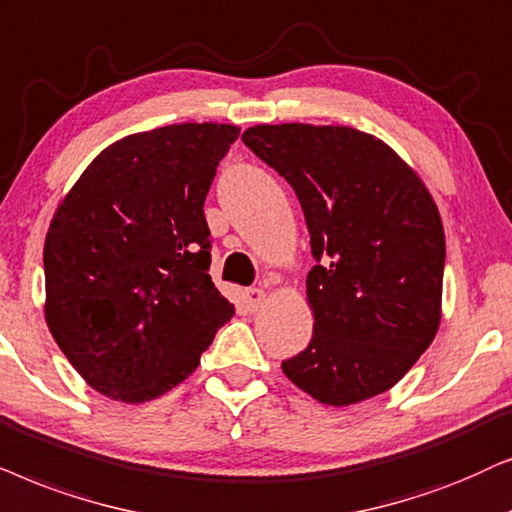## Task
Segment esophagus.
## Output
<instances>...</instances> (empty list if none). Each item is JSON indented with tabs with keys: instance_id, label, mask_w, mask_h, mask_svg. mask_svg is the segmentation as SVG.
Wrapping results in <instances>:
<instances>
[{
	"instance_id": "34e87169",
	"label": "esophagus",
	"mask_w": 512,
	"mask_h": 512,
	"mask_svg": "<svg viewBox=\"0 0 512 512\" xmlns=\"http://www.w3.org/2000/svg\"><path fill=\"white\" fill-rule=\"evenodd\" d=\"M264 297L267 295H264L262 288H248L243 292V304L248 306L250 311H257L264 304Z\"/></svg>"
}]
</instances>
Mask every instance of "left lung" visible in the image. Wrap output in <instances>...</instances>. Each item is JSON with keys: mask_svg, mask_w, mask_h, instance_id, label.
Instances as JSON below:
<instances>
[{"mask_svg": "<svg viewBox=\"0 0 512 512\" xmlns=\"http://www.w3.org/2000/svg\"><path fill=\"white\" fill-rule=\"evenodd\" d=\"M245 147L290 182L316 267L311 342L283 372L323 405L388 391L440 325L445 231L414 170L349 126H252Z\"/></svg>", "mask_w": 512, "mask_h": 512, "instance_id": "left-lung-1", "label": "left lung"}]
</instances>
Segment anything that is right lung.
Segmentation results:
<instances>
[{"mask_svg": "<svg viewBox=\"0 0 512 512\" xmlns=\"http://www.w3.org/2000/svg\"><path fill=\"white\" fill-rule=\"evenodd\" d=\"M227 124L135 133L95 156L44 243L46 323L107 398L145 403L199 367L234 304L210 278L203 203L238 138Z\"/></svg>", "mask_w": 512, "mask_h": 512, "instance_id": "1", "label": "right lung"}]
</instances>
